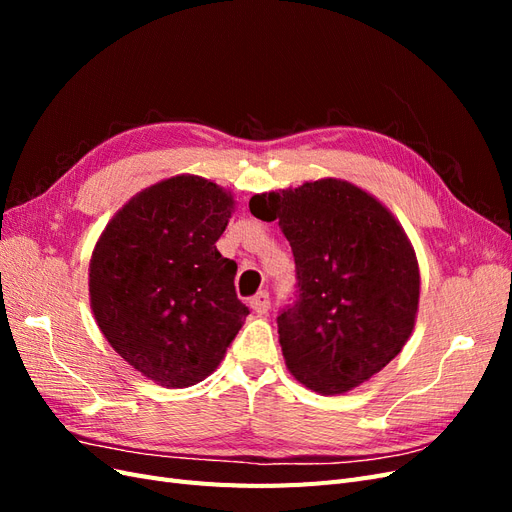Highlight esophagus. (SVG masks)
Listing matches in <instances>:
<instances>
[{
	"instance_id": "1",
	"label": "esophagus",
	"mask_w": 512,
	"mask_h": 512,
	"mask_svg": "<svg viewBox=\"0 0 512 512\" xmlns=\"http://www.w3.org/2000/svg\"><path fill=\"white\" fill-rule=\"evenodd\" d=\"M250 307L254 309L256 314H260V316H265L267 312H269V307H271V299H269V292H258L256 297L250 301Z\"/></svg>"
}]
</instances>
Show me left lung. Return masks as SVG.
<instances>
[{
  "mask_svg": "<svg viewBox=\"0 0 512 512\" xmlns=\"http://www.w3.org/2000/svg\"><path fill=\"white\" fill-rule=\"evenodd\" d=\"M252 215L277 220L297 265L299 297L277 318L290 374L344 395L406 346L421 297L414 247L380 200L346 179L254 194Z\"/></svg>",
  "mask_w": 512,
  "mask_h": 512,
  "instance_id": "8db88e82",
  "label": "left lung"
}]
</instances>
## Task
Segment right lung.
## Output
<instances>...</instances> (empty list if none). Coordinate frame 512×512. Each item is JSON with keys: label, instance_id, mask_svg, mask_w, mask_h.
Returning a JSON list of instances; mask_svg holds the SVG:
<instances>
[{"label": "right lung", "instance_id": "right-lung-1", "mask_svg": "<svg viewBox=\"0 0 512 512\" xmlns=\"http://www.w3.org/2000/svg\"><path fill=\"white\" fill-rule=\"evenodd\" d=\"M237 200L198 175H175L134 194L98 237L89 303L106 342L138 374L185 389L213 374L243 327L237 262L222 237Z\"/></svg>", "mask_w": 512, "mask_h": 512}]
</instances>
